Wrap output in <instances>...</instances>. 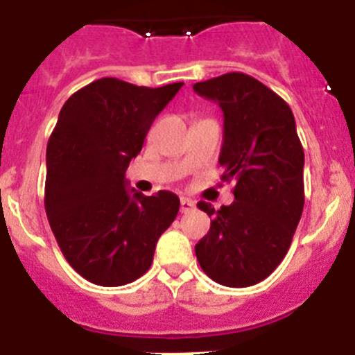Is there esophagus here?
Masks as SVG:
<instances>
[{"label":"esophagus","mask_w":355,"mask_h":355,"mask_svg":"<svg viewBox=\"0 0 355 355\" xmlns=\"http://www.w3.org/2000/svg\"><path fill=\"white\" fill-rule=\"evenodd\" d=\"M193 209V202L187 197H181V213H188Z\"/></svg>","instance_id":"1"}]
</instances>
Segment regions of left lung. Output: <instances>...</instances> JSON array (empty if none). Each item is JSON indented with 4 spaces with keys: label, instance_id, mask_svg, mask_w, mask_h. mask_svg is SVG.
I'll use <instances>...</instances> for the list:
<instances>
[{
    "label": "left lung",
    "instance_id": "obj_1",
    "mask_svg": "<svg viewBox=\"0 0 355 355\" xmlns=\"http://www.w3.org/2000/svg\"><path fill=\"white\" fill-rule=\"evenodd\" d=\"M224 112L222 181H236L233 205L220 209L200 200L213 216L196 245L200 268L229 288L258 284L286 256L304 208V149L283 97L243 72L193 85Z\"/></svg>",
    "mask_w": 355,
    "mask_h": 355
}]
</instances>
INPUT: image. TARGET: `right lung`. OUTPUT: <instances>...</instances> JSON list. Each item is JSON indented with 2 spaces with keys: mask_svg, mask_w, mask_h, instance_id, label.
I'll use <instances>...</instances> for the list:
<instances>
[{
  "mask_svg": "<svg viewBox=\"0 0 355 355\" xmlns=\"http://www.w3.org/2000/svg\"><path fill=\"white\" fill-rule=\"evenodd\" d=\"M181 87L149 89L101 78L62 106L46 150L44 206L62 254L90 283L137 281L178 216L180 197L167 190L150 197L130 190L126 168Z\"/></svg>",
  "mask_w": 355,
  "mask_h": 355,
  "instance_id": "right-lung-1",
  "label": "right lung"
}]
</instances>
